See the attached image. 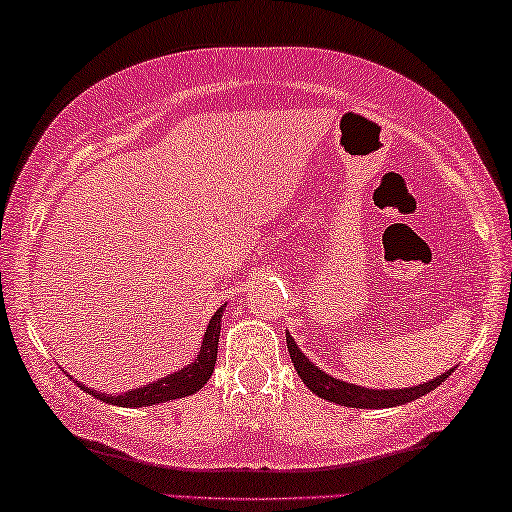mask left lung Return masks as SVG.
I'll use <instances>...</instances> for the list:
<instances>
[{"label": "left lung", "mask_w": 512, "mask_h": 512, "mask_svg": "<svg viewBox=\"0 0 512 512\" xmlns=\"http://www.w3.org/2000/svg\"><path fill=\"white\" fill-rule=\"evenodd\" d=\"M286 345H289V354H291V363L296 368V373L300 375V380L307 384V389H312L314 394L326 398V401L340 403V405H349V408H394V405H405L415 398L429 394L443 384L450 373H443L436 380L419 384V387H408V389H363L356 387V384L335 380V377L326 375L324 370H319L314 363L307 359V356L300 352L296 342H293L291 335H286Z\"/></svg>", "instance_id": "8db88e82"}]
</instances>
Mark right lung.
I'll use <instances>...</instances> for the list:
<instances>
[{"instance_id":"obj_1","label":"right lung","mask_w":512,"mask_h":512,"mask_svg":"<svg viewBox=\"0 0 512 512\" xmlns=\"http://www.w3.org/2000/svg\"><path fill=\"white\" fill-rule=\"evenodd\" d=\"M221 314L223 307L216 310V314L209 321L205 338H202V347L198 359H195L191 366H186L179 373H172L163 377V380L146 384L142 389L125 391L121 396H104V394H93V389L81 387L86 394H93L104 403L121 405V408H144V405H156L163 401H172V398H184L191 396L195 391L202 389L207 384L209 377L214 373L216 363V352H219V333H221Z\"/></svg>"}]
</instances>
